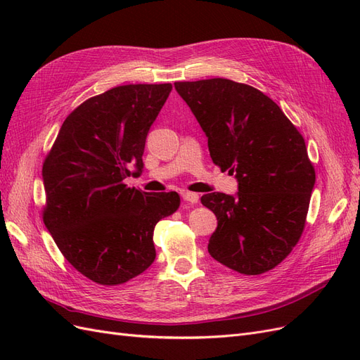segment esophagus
<instances>
[{
    "mask_svg": "<svg viewBox=\"0 0 360 360\" xmlns=\"http://www.w3.org/2000/svg\"><path fill=\"white\" fill-rule=\"evenodd\" d=\"M181 198H183L184 201H188V202H192V204H195V202H198V198H200V197H198L197 193L184 191V192H181Z\"/></svg>",
    "mask_w": 360,
    "mask_h": 360,
    "instance_id": "obj_1",
    "label": "esophagus"
}]
</instances>
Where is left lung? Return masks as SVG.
<instances>
[{
  "mask_svg": "<svg viewBox=\"0 0 360 360\" xmlns=\"http://www.w3.org/2000/svg\"><path fill=\"white\" fill-rule=\"evenodd\" d=\"M174 86L198 120L213 163L238 183L236 195L201 197L217 219L209 254L238 274H264L291 252L304 228L315 184L304 139L254 86L224 78Z\"/></svg>",
  "mask_w": 360,
  "mask_h": 360,
  "instance_id": "left-lung-1",
  "label": "left lung"
}]
</instances>
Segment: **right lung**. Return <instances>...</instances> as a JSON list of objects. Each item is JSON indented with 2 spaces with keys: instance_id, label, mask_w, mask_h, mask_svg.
Here are the masks:
<instances>
[{
  "instance_id": "right-lung-1",
  "label": "right lung",
  "mask_w": 360,
  "mask_h": 360,
  "mask_svg": "<svg viewBox=\"0 0 360 360\" xmlns=\"http://www.w3.org/2000/svg\"><path fill=\"white\" fill-rule=\"evenodd\" d=\"M171 90L130 84L85 101L64 120L43 163V222L64 258L97 284H123L148 269L155 226L180 205L177 192L123 183L143 172L148 130Z\"/></svg>"
}]
</instances>
